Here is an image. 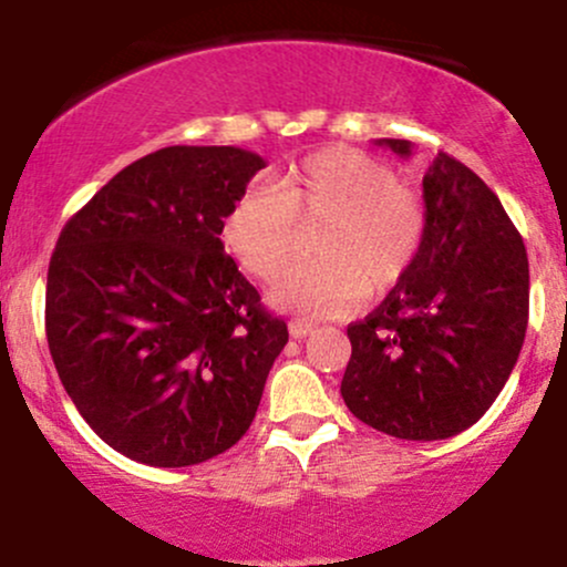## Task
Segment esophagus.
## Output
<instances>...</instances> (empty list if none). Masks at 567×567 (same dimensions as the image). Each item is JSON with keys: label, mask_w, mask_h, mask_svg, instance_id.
I'll list each match as a JSON object with an SVG mask.
<instances>
[{"label": "esophagus", "mask_w": 567, "mask_h": 567, "mask_svg": "<svg viewBox=\"0 0 567 567\" xmlns=\"http://www.w3.org/2000/svg\"><path fill=\"white\" fill-rule=\"evenodd\" d=\"M288 330H290V336L292 338H306L311 333V322H303V320H290V324H288Z\"/></svg>", "instance_id": "34e87169"}]
</instances>
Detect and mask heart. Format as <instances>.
I'll use <instances>...</instances> for the list:
<instances>
[{
	"label": "heart",
	"instance_id": "obj_1",
	"mask_svg": "<svg viewBox=\"0 0 567 567\" xmlns=\"http://www.w3.org/2000/svg\"><path fill=\"white\" fill-rule=\"evenodd\" d=\"M317 261L290 269L271 290L279 309L333 317L405 277L426 216L421 197L386 162L330 146L292 165L275 186L239 192L218 226L224 250L250 277L271 282L290 264L298 224H320Z\"/></svg>",
	"mask_w": 567,
	"mask_h": 567
}]
</instances>
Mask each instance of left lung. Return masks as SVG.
<instances>
[{"label": "left lung", "instance_id": "left-lung-1", "mask_svg": "<svg viewBox=\"0 0 567 567\" xmlns=\"http://www.w3.org/2000/svg\"><path fill=\"white\" fill-rule=\"evenodd\" d=\"M400 157L410 141L381 138ZM419 256L365 320L351 322L347 408L400 440H445L496 402L528 328V252L496 194L440 152L424 175Z\"/></svg>", "mask_w": 567, "mask_h": 567}]
</instances>
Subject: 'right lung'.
Wrapping results in <instances>:
<instances>
[{
    "instance_id": "right-lung-1",
    "label": "right lung",
    "mask_w": 567,
    "mask_h": 567,
    "mask_svg": "<svg viewBox=\"0 0 567 567\" xmlns=\"http://www.w3.org/2000/svg\"><path fill=\"white\" fill-rule=\"evenodd\" d=\"M266 162L237 146H167L120 171L58 237L44 330L71 402L106 445L148 466L229 451L288 343L220 245Z\"/></svg>"
}]
</instances>
